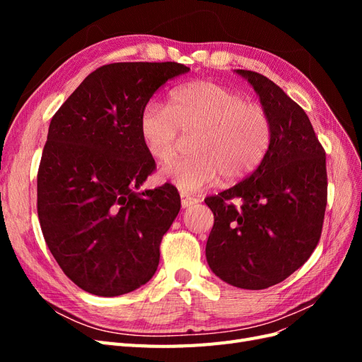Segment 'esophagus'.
<instances>
[{
	"label": "esophagus",
	"mask_w": 362,
	"mask_h": 362,
	"mask_svg": "<svg viewBox=\"0 0 362 362\" xmlns=\"http://www.w3.org/2000/svg\"><path fill=\"white\" fill-rule=\"evenodd\" d=\"M199 199L194 198V196L189 194V193H181V205L182 208H187V206H192L194 204H198Z\"/></svg>",
	"instance_id": "esophagus-1"
}]
</instances>
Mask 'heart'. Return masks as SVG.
<instances>
[{
  "label": "heart",
  "instance_id": "b5f03b06",
  "mask_svg": "<svg viewBox=\"0 0 362 362\" xmlns=\"http://www.w3.org/2000/svg\"><path fill=\"white\" fill-rule=\"evenodd\" d=\"M148 154L166 164L177 157L181 134L192 136V157L170 164L163 175L177 187L196 192L221 177L243 180L266 158L273 139L269 112L229 87L190 81L170 92L169 104L151 101L139 117Z\"/></svg>",
  "mask_w": 362,
  "mask_h": 362
}]
</instances>
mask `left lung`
Here are the masks:
<instances>
[{
	"label": "left lung",
	"instance_id": "obj_1",
	"mask_svg": "<svg viewBox=\"0 0 362 362\" xmlns=\"http://www.w3.org/2000/svg\"><path fill=\"white\" fill-rule=\"evenodd\" d=\"M273 124L266 158L246 180L205 198L214 214L208 266L238 288L262 290L303 266L319 243L327 202L326 154L303 108L267 76L237 69Z\"/></svg>",
	"mask_w": 362,
	"mask_h": 362
}]
</instances>
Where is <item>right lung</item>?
<instances>
[{"mask_svg":"<svg viewBox=\"0 0 362 362\" xmlns=\"http://www.w3.org/2000/svg\"><path fill=\"white\" fill-rule=\"evenodd\" d=\"M189 71L175 62L104 64L51 119L37 216L52 257L87 293L113 298L154 276L181 199L169 182L137 192L156 170L139 117L157 89Z\"/></svg>","mask_w":362,"mask_h":362,"instance_id":"right-lung-1","label":"right lung"}]
</instances>
